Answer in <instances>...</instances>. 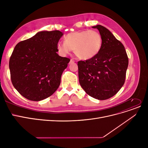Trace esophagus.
<instances>
[{"instance_id": "1", "label": "esophagus", "mask_w": 148, "mask_h": 148, "mask_svg": "<svg viewBox=\"0 0 148 148\" xmlns=\"http://www.w3.org/2000/svg\"><path fill=\"white\" fill-rule=\"evenodd\" d=\"M73 62H75V60L73 59H71L70 61V63L69 64H71V63H73Z\"/></svg>"}]
</instances>
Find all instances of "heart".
<instances>
[{
	"instance_id": "obj_1",
	"label": "heart",
	"mask_w": 148,
	"mask_h": 148,
	"mask_svg": "<svg viewBox=\"0 0 148 148\" xmlns=\"http://www.w3.org/2000/svg\"><path fill=\"white\" fill-rule=\"evenodd\" d=\"M102 45V39L99 33L95 30H83L66 35L64 42H58L57 48L62 56H66L73 50L79 59L89 60L99 53Z\"/></svg>"
}]
</instances>
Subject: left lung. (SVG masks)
<instances>
[{
  "label": "left lung",
  "mask_w": 148,
  "mask_h": 148,
  "mask_svg": "<svg viewBox=\"0 0 148 148\" xmlns=\"http://www.w3.org/2000/svg\"><path fill=\"white\" fill-rule=\"evenodd\" d=\"M92 28L99 30L102 45L96 56L78 62L79 82L89 96L106 100L115 95L123 86L128 59L122 42L108 29L101 25Z\"/></svg>",
  "instance_id": "left-lung-1"
}]
</instances>
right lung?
Masks as SVG:
<instances>
[{"mask_svg": "<svg viewBox=\"0 0 148 148\" xmlns=\"http://www.w3.org/2000/svg\"><path fill=\"white\" fill-rule=\"evenodd\" d=\"M61 31H42L18 43L9 61L13 86L27 99L39 101L59 88L61 76L70 60L58 55Z\"/></svg>", "mask_w": 148, "mask_h": 148, "instance_id": "add662e5", "label": "right lung"}]
</instances>
